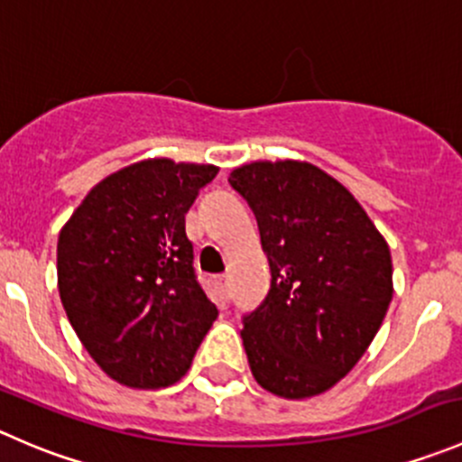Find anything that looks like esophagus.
Listing matches in <instances>:
<instances>
[{
	"label": "esophagus",
	"instance_id": "1",
	"mask_svg": "<svg viewBox=\"0 0 462 462\" xmlns=\"http://www.w3.org/2000/svg\"><path fill=\"white\" fill-rule=\"evenodd\" d=\"M216 285L220 287L222 294L229 296V276H226V273H220V276H216Z\"/></svg>",
	"mask_w": 462,
	"mask_h": 462
}]
</instances>
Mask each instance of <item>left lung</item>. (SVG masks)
<instances>
[{
	"label": "left lung",
	"mask_w": 462,
	"mask_h": 462,
	"mask_svg": "<svg viewBox=\"0 0 462 462\" xmlns=\"http://www.w3.org/2000/svg\"><path fill=\"white\" fill-rule=\"evenodd\" d=\"M229 184L255 213L272 287L242 317L251 373L290 400L328 391L375 339L393 299L391 251L348 189L303 162H254Z\"/></svg>",
	"instance_id": "obj_1"
}]
</instances>
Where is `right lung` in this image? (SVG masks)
Here are the masks:
<instances>
[{
	"mask_svg": "<svg viewBox=\"0 0 462 462\" xmlns=\"http://www.w3.org/2000/svg\"><path fill=\"white\" fill-rule=\"evenodd\" d=\"M216 175V166L171 159L132 163L96 184L62 226V305L118 384H175L217 319L186 236V213Z\"/></svg>",
	"mask_w": 462,
	"mask_h": 462,
	"instance_id": "add662e5",
	"label": "right lung"
}]
</instances>
